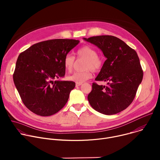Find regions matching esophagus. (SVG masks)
<instances>
[{
  "instance_id": "obj_1",
  "label": "esophagus",
  "mask_w": 160,
  "mask_h": 160,
  "mask_svg": "<svg viewBox=\"0 0 160 160\" xmlns=\"http://www.w3.org/2000/svg\"><path fill=\"white\" fill-rule=\"evenodd\" d=\"M82 84V83H76V87H78V86H80Z\"/></svg>"
}]
</instances>
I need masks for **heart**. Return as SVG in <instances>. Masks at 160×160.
I'll return each instance as SVG.
<instances>
[{
  "label": "heart",
  "instance_id": "b5f03b06",
  "mask_svg": "<svg viewBox=\"0 0 160 160\" xmlns=\"http://www.w3.org/2000/svg\"><path fill=\"white\" fill-rule=\"evenodd\" d=\"M77 58L85 59L83 63L82 68L84 70L81 72H75L67 77V79L70 81L77 83L89 80L92 77V72H97L99 71L103 66V59L98 55V51L89 45H83L78 49L77 52ZM75 64V58L71 54L66 55L63 59V66L65 70L70 72L73 70Z\"/></svg>",
  "mask_w": 160,
  "mask_h": 160
}]
</instances>
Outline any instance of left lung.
Listing matches in <instances>:
<instances>
[{"mask_svg":"<svg viewBox=\"0 0 160 160\" xmlns=\"http://www.w3.org/2000/svg\"><path fill=\"white\" fill-rule=\"evenodd\" d=\"M83 39L99 48L107 58L96 78L107 86L92 83L88 101L96 111L115 115L125 109L135 98L143 78V71L136 51L123 40L111 35Z\"/></svg>","mask_w":160,"mask_h":160,"instance_id":"1","label":"left lung"}]
</instances>
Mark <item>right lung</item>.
<instances>
[{
    "mask_svg": "<svg viewBox=\"0 0 160 160\" xmlns=\"http://www.w3.org/2000/svg\"><path fill=\"white\" fill-rule=\"evenodd\" d=\"M78 43L74 39L45 40L19 55L14 83L22 102L36 115H52L66 104L75 83L56 79L64 76V58Z\"/></svg>",
    "mask_w": 160,
    "mask_h": 160,
    "instance_id": "obj_1",
    "label": "right lung"
}]
</instances>
